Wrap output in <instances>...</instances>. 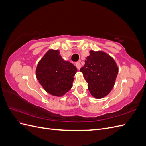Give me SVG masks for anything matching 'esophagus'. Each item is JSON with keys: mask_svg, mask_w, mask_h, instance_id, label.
<instances>
[{"mask_svg": "<svg viewBox=\"0 0 146 146\" xmlns=\"http://www.w3.org/2000/svg\"><path fill=\"white\" fill-rule=\"evenodd\" d=\"M76 66L77 67V68L78 70H79V69H80L81 68V64H80V63H77L76 64Z\"/></svg>", "mask_w": 146, "mask_h": 146, "instance_id": "1", "label": "esophagus"}]
</instances>
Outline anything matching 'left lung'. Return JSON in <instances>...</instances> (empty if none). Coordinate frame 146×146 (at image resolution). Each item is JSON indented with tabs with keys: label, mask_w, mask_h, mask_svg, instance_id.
<instances>
[{
	"label": "left lung",
	"mask_w": 146,
	"mask_h": 146,
	"mask_svg": "<svg viewBox=\"0 0 146 146\" xmlns=\"http://www.w3.org/2000/svg\"><path fill=\"white\" fill-rule=\"evenodd\" d=\"M118 69L116 61L107 53L91 50L80 71L88 83L91 94L96 99H101L112 90Z\"/></svg>",
	"instance_id": "1"
}]
</instances>
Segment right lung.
Returning a JSON list of instances; mask_svg holds the SVG:
<instances>
[{
    "mask_svg": "<svg viewBox=\"0 0 146 146\" xmlns=\"http://www.w3.org/2000/svg\"><path fill=\"white\" fill-rule=\"evenodd\" d=\"M77 68L64 60L58 50L50 49L39 61L36 76L44 90L54 96H63L72 86Z\"/></svg>",
    "mask_w": 146,
    "mask_h": 146,
    "instance_id": "right-lung-1",
    "label": "right lung"
}]
</instances>
